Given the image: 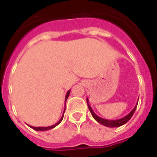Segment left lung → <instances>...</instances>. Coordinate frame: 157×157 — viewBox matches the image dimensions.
<instances>
[{
  "mask_svg": "<svg viewBox=\"0 0 157 157\" xmlns=\"http://www.w3.org/2000/svg\"><path fill=\"white\" fill-rule=\"evenodd\" d=\"M86 102H87V106H88V109L90 110V112L92 113V115L93 118H95V120L97 122H98L99 124H101L104 125V126H107V127H109V128H114V127H119V126H122L123 124H126L127 122L131 118V117L134 114V113H135V109L137 108V104L135 105V107L133 109L131 112L128 113V115L124 116V118H119V119H117V120H109V119H105V118H102L101 117H99L95 113L93 112V110L91 108V106L89 105V101L88 98H86ZM138 103V102H137Z\"/></svg>",
  "mask_w": 157,
  "mask_h": 157,
  "instance_id": "left-lung-1",
  "label": "left lung"
}]
</instances>
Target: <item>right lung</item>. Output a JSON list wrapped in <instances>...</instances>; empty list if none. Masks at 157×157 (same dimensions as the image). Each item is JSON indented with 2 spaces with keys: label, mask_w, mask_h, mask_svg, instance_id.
<instances>
[{
  "label": "right lung",
  "mask_w": 157,
  "mask_h": 157,
  "mask_svg": "<svg viewBox=\"0 0 157 157\" xmlns=\"http://www.w3.org/2000/svg\"><path fill=\"white\" fill-rule=\"evenodd\" d=\"M70 92H71V90H69L68 92H67V93H66V96H65V102H66V100H67V98H68L69 95H70ZM65 110H64V113H65ZM64 113H63V115H62L61 118L59 120L56 124H55L54 125H51V126H48V127H33V126H30L31 128H33L34 130H37V131H45V130H48V129H51V128H54L55 127H56L57 125L59 124H60V122L62 121V119H63V118H64Z\"/></svg>",
  "instance_id": "obj_1"
}]
</instances>
